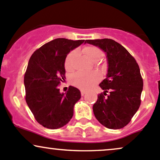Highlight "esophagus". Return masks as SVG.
<instances>
[{"instance_id": "obj_1", "label": "esophagus", "mask_w": 160, "mask_h": 160, "mask_svg": "<svg viewBox=\"0 0 160 160\" xmlns=\"http://www.w3.org/2000/svg\"><path fill=\"white\" fill-rule=\"evenodd\" d=\"M85 93H86V91H81V95H82V96H84V95L85 94Z\"/></svg>"}]
</instances>
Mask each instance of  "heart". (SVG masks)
I'll use <instances>...</instances> for the list:
<instances>
[{
	"mask_svg": "<svg viewBox=\"0 0 160 160\" xmlns=\"http://www.w3.org/2000/svg\"><path fill=\"white\" fill-rule=\"evenodd\" d=\"M84 53L92 62H98L102 57V52L100 48L95 46H88L83 49ZM76 54V50L69 52L65 59V68L66 70L73 69V61ZM100 80V75L97 72H77L70 77V83L79 89L87 91L98 83Z\"/></svg>",
	"mask_w": 160,
	"mask_h": 160,
	"instance_id": "obj_1",
	"label": "heart"
}]
</instances>
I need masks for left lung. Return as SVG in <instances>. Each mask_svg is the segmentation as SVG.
<instances>
[{"mask_svg":"<svg viewBox=\"0 0 160 160\" xmlns=\"http://www.w3.org/2000/svg\"><path fill=\"white\" fill-rule=\"evenodd\" d=\"M85 43L100 48L108 63L107 78L99 85L104 92L98 94L93 106L95 117L107 128H122L141 105L143 79L139 66L123 46L112 39L86 40Z\"/></svg>","mask_w":160,"mask_h":160,"instance_id":"1","label":"left lung"}]
</instances>
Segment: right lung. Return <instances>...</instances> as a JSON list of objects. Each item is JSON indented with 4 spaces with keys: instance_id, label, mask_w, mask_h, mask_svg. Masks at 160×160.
I'll return each mask as SVG.
<instances>
[{
    "instance_id": "right-lung-1",
    "label": "right lung",
    "mask_w": 160,
    "mask_h": 160,
    "mask_svg": "<svg viewBox=\"0 0 160 160\" xmlns=\"http://www.w3.org/2000/svg\"><path fill=\"white\" fill-rule=\"evenodd\" d=\"M84 42L57 38L41 46L30 57L24 76L26 100L36 121L47 128H60L72 117L80 91L69 86L66 93H60L58 85L66 78V56Z\"/></svg>"
}]
</instances>
